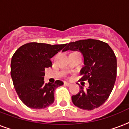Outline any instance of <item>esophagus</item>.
<instances>
[{"label": "esophagus", "mask_w": 129, "mask_h": 129, "mask_svg": "<svg viewBox=\"0 0 129 129\" xmlns=\"http://www.w3.org/2000/svg\"><path fill=\"white\" fill-rule=\"evenodd\" d=\"M64 84L66 85V86H70L71 85H72V84H70V83L66 82H64Z\"/></svg>", "instance_id": "34e87169"}]
</instances>
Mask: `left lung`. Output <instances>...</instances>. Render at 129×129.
<instances>
[{
  "instance_id": "1",
  "label": "left lung",
  "mask_w": 129,
  "mask_h": 129,
  "mask_svg": "<svg viewBox=\"0 0 129 129\" xmlns=\"http://www.w3.org/2000/svg\"><path fill=\"white\" fill-rule=\"evenodd\" d=\"M79 50L83 54L84 66L80 71V80H88L89 87L80 86L78 94L72 96L75 106L92 110L104 104L110 96L116 78V55L108 43L88 39L68 43L63 50Z\"/></svg>"
}]
</instances>
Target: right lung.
Instances as JSON below:
<instances>
[{"label":"right lung","instance_id":"1","mask_svg":"<svg viewBox=\"0 0 129 129\" xmlns=\"http://www.w3.org/2000/svg\"><path fill=\"white\" fill-rule=\"evenodd\" d=\"M66 44L50 45L31 42L23 45L13 54L11 75L19 98L29 108L42 109L54 102V91L63 84L44 82L45 70L52 67L51 58Z\"/></svg>","mask_w":129,"mask_h":129}]
</instances>
